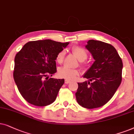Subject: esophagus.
<instances>
[{
    "label": "esophagus",
    "mask_w": 134,
    "mask_h": 134,
    "mask_svg": "<svg viewBox=\"0 0 134 134\" xmlns=\"http://www.w3.org/2000/svg\"><path fill=\"white\" fill-rule=\"evenodd\" d=\"M70 83V81H69V80H65V84H69Z\"/></svg>",
    "instance_id": "esophagus-1"
}]
</instances>
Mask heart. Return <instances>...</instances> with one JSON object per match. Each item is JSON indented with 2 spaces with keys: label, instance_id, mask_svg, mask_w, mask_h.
Returning a JSON list of instances; mask_svg holds the SVG:
<instances>
[{
  "label": "heart",
  "instance_id": "heart-1",
  "mask_svg": "<svg viewBox=\"0 0 134 134\" xmlns=\"http://www.w3.org/2000/svg\"><path fill=\"white\" fill-rule=\"evenodd\" d=\"M72 51L74 54L80 61H84L88 58V53L83 48L80 47V46H74L72 48ZM65 53V52L64 50L60 51L58 53L56 59V62L58 63H62ZM58 74L60 78H64L67 80H74L79 75V70L78 69H70L65 66V67H62L59 69Z\"/></svg>",
  "mask_w": 134,
  "mask_h": 134
}]
</instances>
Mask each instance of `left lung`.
<instances>
[{"label":"left lung","mask_w":134,"mask_h":134,"mask_svg":"<svg viewBox=\"0 0 134 134\" xmlns=\"http://www.w3.org/2000/svg\"><path fill=\"white\" fill-rule=\"evenodd\" d=\"M85 47L95 61L83 75L90 81L78 83L75 96L80 105L92 109L103 106L113 97L121 83L123 65L111 44L90 40Z\"/></svg>","instance_id":"left-lung-1"}]
</instances>
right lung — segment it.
<instances>
[{
    "instance_id": "add662e5",
    "label": "right lung",
    "mask_w": 134,
    "mask_h": 134,
    "mask_svg": "<svg viewBox=\"0 0 134 134\" xmlns=\"http://www.w3.org/2000/svg\"><path fill=\"white\" fill-rule=\"evenodd\" d=\"M69 43L51 40L31 41L16 54L13 78L23 97L43 107L56 99L64 79L49 78L57 72L56 56Z\"/></svg>"
}]
</instances>
